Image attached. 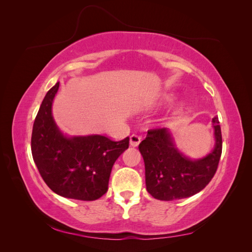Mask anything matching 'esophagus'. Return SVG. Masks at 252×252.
<instances>
[{"label":"esophagus","instance_id":"esophagus-1","mask_svg":"<svg viewBox=\"0 0 252 252\" xmlns=\"http://www.w3.org/2000/svg\"><path fill=\"white\" fill-rule=\"evenodd\" d=\"M140 142H141V138H140V136L135 135V134H132V135L130 136V146H131V147L139 146Z\"/></svg>","mask_w":252,"mask_h":252}]
</instances>
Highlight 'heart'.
<instances>
[{
  "mask_svg": "<svg viewBox=\"0 0 252 252\" xmlns=\"http://www.w3.org/2000/svg\"><path fill=\"white\" fill-rule=\"evenodd\" d=\"M165 98H169V97H168V96H166V97H165Z\"/></svg>",
  "mask_w": 252,
  "mask_h": 252,
  "instance_id": "1",
  "label": "heart"
}]
</instances>
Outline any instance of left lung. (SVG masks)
I'll use <instances>...</instances> for the list:
<instances>
[{"instance_id": "obj_1", "label": "left lung", "mask_w": 252, "mask_h": 252, "mask_svg": "<svg viewBox=\"0 0 252 252\" xmlns=\"http://www.w3.org/2000/svg\"><path fill=\"white\" fill-rule=\"evenodd\" d=\"M213 149L200 158L185 156L178 148L168 128L149 130L139 145L145 164L147 191L161 201L191 196L211 181L222 155V133L218 117L212 119Z\"/></svg>"}]
</instances>
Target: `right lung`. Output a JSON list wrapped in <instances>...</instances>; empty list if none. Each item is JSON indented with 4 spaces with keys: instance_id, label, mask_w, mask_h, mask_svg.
I'll return each mask as SVG.
<instances>
[{
    "instance_id": "right-lung-1",
    "label": "right lung",
    "mask_w": 252,
    "mask_h": 252,
    "mask_svg": "<svg viewBox=\"0 0 252 252\" xmlns=\"http://www.w3.org/2000/svg\"><path fill=\"white\" fill-rule=\"evenodd\" d=\"M60 83L48 90L33 123L32 152L47 186L67 199L94 201L106 193L114 162L129 138L113 142L101 134L67 135L52 116Z\"/></svg>"
}]
</instances>
